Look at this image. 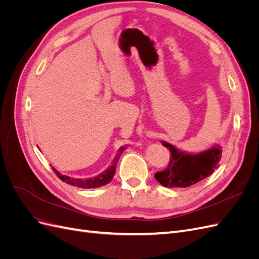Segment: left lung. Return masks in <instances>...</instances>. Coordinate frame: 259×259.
Listing matches in <instances>:
<instances>
[{"mask_svg":"<svg viewBox=\"0 0 259 259\" xmlns=\"http://www.w3.org/2000/svg\"><path fill=\"white\" fill-rule=\"evenodd\" d=\"M162 145L169 149L171 158L167 168L156 171L154 178L166 188H186L201 182L213 174L222 159L221 146H213L199 153H188L166 142H162Z\"/></svg>","mask_w":259,"mask_h":259,"instance_id":"8db88e82","label":"left lung"}]
</instances>
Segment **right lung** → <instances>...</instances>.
Segmentation results:
<instances>
[{"mask_svg": "<svg viewBox=\"0 0 259 259\" xmlns=\"http://www.w3.org/2000/svg\"><path fill=\"white\" fill-rule=\"evenodd\" d=\"M125 149L126 148L121 147L119 149V151H117L116 156L113 159L111 165L109 166L105 171H103V173L97 175L96 177H93V178H84V179L83 178H72V177H69L67 175L60 174L56 168H54V167H52V168L55 171V174H56L62 180V182H65L69 185L79 187V188H86V189H90V188H99L101 186H105V185L109 184L112 180L114 173H115L116 163H117V161H119L120 156Z\"/></svg>", "mask_w": 259, "mask_h": 259, "instance_id": "right-lung-1", "label": "right lung"}]
</instances>
